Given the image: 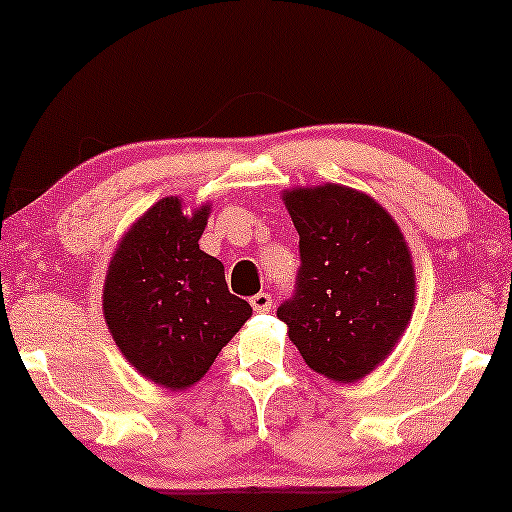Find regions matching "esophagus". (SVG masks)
<instances>
[{
	"label": "esophagus",
	"instance_id": "34e87169",
	"mask_svg": "<svg viewBox=\"0 0 512 512\" xmlns=\"http://www.w3.org/2000/svg\"><path fill=\"white\" fill-rule=\"evenodd\" d=\"M250 306H253L257 313H266V311H271V306H273L271 294H269V292H259V294H255V297L250 299Z\"/></svg>",
	"mask_w": 512,
	"mask_h": 512
}]
</instances>
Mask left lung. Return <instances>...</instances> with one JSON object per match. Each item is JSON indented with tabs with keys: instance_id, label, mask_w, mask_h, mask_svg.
<instances>
[{
	"instance_id": "1",
	"label": "left lung",
	"mask_w": 512,
	"mask_h": 512,
	"mask_svg": "<svg viewBox=\"0 0 512 512\" xmlns=\"http://www.w3.org/2000/svg\"><path fill=\"white\" fill-rule=\"evenodd\" d=\"M297 290L278 306L313 371L338 383L371 373L394 350L415 304L413 257L392 215L352 187H292Z\"/></svg>"
}]
</instances>
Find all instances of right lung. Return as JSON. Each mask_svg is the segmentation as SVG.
I'll use <instances>...</instances> for the list:
<instances>
[{"label": "right lung", "instance_id": "add662e5", "mask_svg": "<svg viewBox=\"0 0 512 512\" xmlns=\"http://www.w3.org/2000/svg\"><path fill=\"white\" fill-rule=\"evenodd\" d=\"M211 206L183 213L164 197L129 227L104 283V320L141 376L169 390L204 378L253 308L234 297L220 259L199 248Z\"/></svg>", "mask_w": 512, "mask_h": 512}]
</instances>
